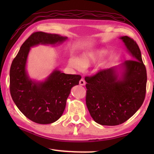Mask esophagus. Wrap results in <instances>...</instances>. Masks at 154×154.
Here are the masks:
<instances>
[{"label":"esophagus","instance_id":"obj_1","mask_svg":"<svg viewBox=\"0 0 154 154\" xmlns=\"http://www.w3.org/2000/svg\"><path fill=\"white\" fill-rule=\"evenodd\" d=\"M85 84V82L83 79H82L79 81V85H84Z\"/></svg>","mask_w":154,"mask_h":154}]
</instances>
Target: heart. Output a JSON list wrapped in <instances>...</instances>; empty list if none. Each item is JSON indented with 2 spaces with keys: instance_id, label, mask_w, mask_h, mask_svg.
<instances>
[{
  "instance_id": "heart-1",
  "label": "heart",
  "mask_w": 154,
  "mask_h": 154,
  "mask_svg": "<svg viewBox=\"0 0 154 154\" xmlns=\"http://www.w3.org/2000/svg\"><path fill=\"white\" fill-rule=\"evenodd\" d=\"M107 51L103 48L90 49L83 52L79 59L76 57H71L69 60V66L77 70L87 69L95 65L105 58Z\"/></svg>"
}]
</instances>
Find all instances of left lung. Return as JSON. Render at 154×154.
I'll list each match as a JSON object with an SVG mask.
<instances>
[{
  "label": "left lung",
  "mask_w": 154,
  "mask_h": 154,
  "mask_svg": "<svg viewBox=\"0 0 154 154\" xmlns=\"http://www.w3.org/2000/svg\"><path fill=\"white\" fill-rule=\"evenodd\" d=\"M119 38L130 60L85 77L88 109L94 120L103 126L127 121L141 106L145 96L147 71L139 46L127 36Z\"/></svg>",
  "instance_id": "1"
}]
</instances>
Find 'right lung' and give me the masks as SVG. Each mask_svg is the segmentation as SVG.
<instances>
[{
	"instance_id": "right-lung-1",
	"label": "right lung",
	"mask_w": 154,
	"mask_h": 154,
	"mask_svg": "<svg viewBox=\"0 0 154 154\" xmlns=\"http://www.w3.org/2000/svg\"><path fill=\"white\" fill-rule=\"evenodd\" d=\"M67 36L36 32L22 44L10 69V92L19 110L35 123L48 124L60 118L71 90L79 84L82 77L62 72L57 68L43 81L32 79L26 69L31 48L39 45L55 46L63 43Z\"/></svg>"
}]
</instances>
